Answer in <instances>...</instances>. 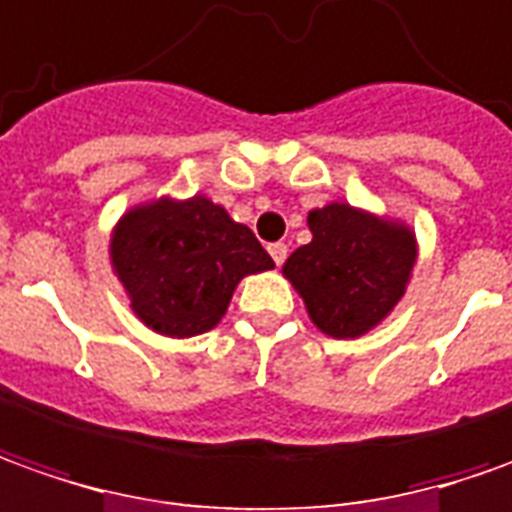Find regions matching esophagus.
<instances>
[{
	"instance_id": "1",
	"label": "esophagus",
	"mask_w": 512,
	"mask_h": 512,
	"mask_svg": "<svg viewBox=\"0 0 512 512\" xmlns=\"http://www.w3.org/2000/svg\"><path fill=\"white\" fill-rule=\"evenodd\" d=\"M269 255L274 257V263L280 266V263H283L285 257H288V246H285V243H271V246H269Z\"/></svg>"
}]
</instances>
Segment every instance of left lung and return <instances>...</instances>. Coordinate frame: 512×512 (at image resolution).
I'll list each match as a JSON object with an SVG mask.
<instances>
[{"mask_svg":"<svg viewBox=\"0 0 512 512\" xmlns=\"http://www.w3.org/2000/svg\"><path fill=\"white\" fill-rule=\"evenodd\" d=\"M311 243L285 260L283 277L330 339L375 330L403 300L417 263L415 229L401 218L330 201L308 212Z\"/></svg>","mask_w":512,"mask_h":512,"instance_id":"obj_1","label":"left lung"}]
</instances>
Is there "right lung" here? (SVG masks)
Returning <instances> with one entry per match:
<instances>
[{
	"label": "right lung",
	"instance_id": "1",
	"mask_svg": "<svg viewBox=\"0 0 512 512\" xmlns=\"http://www.w3.org/2000/svg\"><path fill=\"white\" fill-rule=\"evenodd\" d=\"M109 260L134 316L170 339L215 328L243 277L274 269L252 229L201 193L125 210L111 229Z\"/></svg>",
	"mask_w": 512,
	"mask_h": 512
}]
</instances>
